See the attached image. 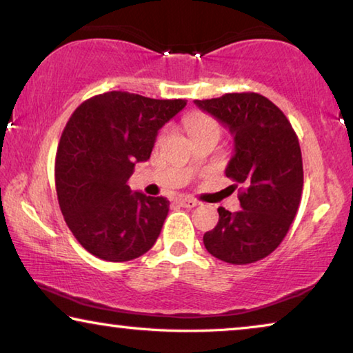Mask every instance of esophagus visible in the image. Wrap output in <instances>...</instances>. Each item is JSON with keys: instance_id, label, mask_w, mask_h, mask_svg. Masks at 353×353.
<instances>
[{"instance_id": "obj_1", "label": "esophagus", "mask_w": 353, "mask_h": 353, "mask_svg": "<svg viewBox=\"0 0 353 353\" xmlns=\"http://www.w3.org/2000/svg\"><path fill=\"white\" fill-rule=\"evenodd\" d=\"M176 202H177L179 205H182L185 208H193L196 205H199L198 201L191 199V198H179V199H176Z\"/></svg>"}]
</instances>
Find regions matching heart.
Wrapping results in <instances>:
<instances>
[{
  "instance_id": "heart-1",
  "label": "heart",
  "mask_w": 353,
  "mask_h": 353,
  "mask_svg": "<svg viewBox=\"0 0 353 353\" xmlns=\"http://www.w3.org/2000/svg\"><path fill=\"white\" fill-rule=\"evenodd\" d=\"M183 124H185V129L188 130V134L191 137L198 135L201 132H205V130H210V129L219 130V124L216 119H213L212 117L205 115V113H199V112H193L185 117Z\"/></svg>"
}]
</instances>
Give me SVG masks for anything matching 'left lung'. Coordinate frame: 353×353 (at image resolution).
Returning <instances> with one entry per match:
<instances>
[{"instance_id":"left-lung-1","label":"left lung","mask_w":353,"mask_h":353,"mask_svg":"<svg viewBox=\"0 0 353 353\" xmlns=\"http://www.w3.org/2000/svg\"><path fill=\"white\" fill-rule=\"evenodd\" d=\"M194 104L234 135L235 154L225 176L243 185L241 210L219 207V221L204 234V246L230 265L259 261L283 241L301 204L303 166L297 135L285 113L259 93H225Z\"/></svg>"}]
</instances>
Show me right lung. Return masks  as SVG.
<instances>
[{
	"label": "right lung",
	"instance_id": "obj_1",
	"mask_svg": "<svg viewBox=\"0 0 353 353\" xmlns=\"http://www.w3.org/2000/svg\"><path fill=\"white\" fill-rule=\"evenodd\" d=\"M187 105L107 92L83 101L65 126L56 155L59 205L71 234L92 255L129 261L157 241L170 210L128 185L134 166L151 157L159 129Z\"/></svg>",
	"mask_w": 353,
	"mask_h": 353
}]
</instances>
